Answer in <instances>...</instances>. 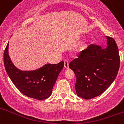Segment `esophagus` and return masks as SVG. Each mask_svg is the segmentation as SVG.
I'll use <instances>...</instances> for the list:
<instances>
[{
  "instance_id": "1",
  "label": "esophagus",
  "mask_w": 124,
  "mask_h": 124,
  "mask_svg": "<svg viewBox=\"0 0 124 124\" xmlns=\"http://www.w3.org/2000/svg\"><path fill=\"white\" fill-rule=\"evenodd\" d=\"M64 68L66 69H68L69 68V61L68 60H64Z\"/></svg>"
}]
</instances>
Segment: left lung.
Here are the masks:
<instances>
[{"label": "left lung", "instance_id": "1", "mask_svg": "<svg viewBox=\"0 0 124 124\" xmlns=\"http://www.w3.org/2000/svg\"><path fill=\"white\" fill-rule=\"evenodd\" d=\"M106 38V48L90 45L69 64L76 76V94L84 99L101 94L117 75L120 66L119 49L114 38Z\"/></svg>", "mask_w": 124, "mask_h": 124}]
</instances>
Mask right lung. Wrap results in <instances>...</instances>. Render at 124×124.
<instances>
[{"label":"right lung","instance_id":"right-lung-1","mask_svg":"<svg viewBox=\"0 0 124 124\" xmlns=\"http://www.w3.org/2000/svg\"><path fill=\"white\" fill-rule=\"evenodd\" d=\"M8 43L4 53V62L7 73L20 91L27 97L43 100L48 98L59 74L64 67V62L46 64L37 70L25 71L15 67L10 59Z\"/></svg>","mask_w":124,"mask_h":124}]
</instances>
